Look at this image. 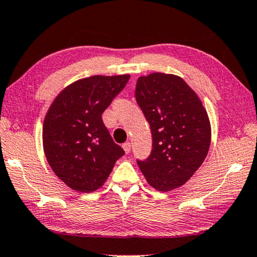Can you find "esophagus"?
Here are the masks:
<instances>
[{"label":"esophagus","instance_id":"34e87169","mask_svg":"<svg viewBox=\"0 0 257 257\" xmlns=\"http://www.w3.org/2000/svg\"><path fill=\"white\" fill-rule=\"evenodd\" d=\"M122 148H123V149H124V152H125V154L131 153V150H132V143H131V142H125V143H123Z\"/></svg>","mask_w":257,"mask_h":257}]
</instances>
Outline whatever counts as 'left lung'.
Returning a JSON list of instances; mask_svg holds the SVG:
<instances>
[{
    "label": "left lung",
    "mask_w": 257,
    "mask_h": 257,
    "mask_svg": "<svg viewBox=\"0 0 257 257\" xmlns=\"http://www.w3.org/2000/svg\"><path fill=\"white\" fill-rule=\"evenodd\" d=\"M135 96L153 135L152 154L138 161L140 169L154 189H176L194 175L209 152L208 112L198 95L174 74L139 77Z\"/></svg>",
    "instance_id": "left-lung-1"
}]
</instances>
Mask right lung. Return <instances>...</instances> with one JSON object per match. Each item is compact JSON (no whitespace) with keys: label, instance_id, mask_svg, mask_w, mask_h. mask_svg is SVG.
<instances>
[{"label":"right lung","instance_id":"1","mask_svg":"<svg viewBox=\"0 0 257 257\" xmlns=\"http://www.w3.org/2000/svg\"><path fill=\"white\" fill-rule=\"evenodd\" d=\"M131 75H94L54 98L42 128L44 155L59 179L78 193L103 186L124 150L112 141L102 114Z\"/></svg>","mask_w":257,"mask_h":257}]
</instances>
